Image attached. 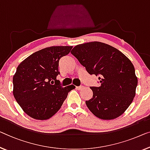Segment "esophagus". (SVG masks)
<instances>
[{
    "label": "esophagus",
    "mask_w": 150,
    "mask_h": 150,
    "mask_svg": "<svg viewBox=\"0 0 150 150\" xmlns=\"http://www.w3.org/2000/svg\"><path fill=\"white\" fill-rule=\"evenodd\" d=\"M76 88L77 89H79V90H81V89H83L84 88V86H77L76 87Z\"/></svg>",
    "instance_id": "esophagus-1"
}]
</instances>
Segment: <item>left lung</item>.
I'll use <instances>...</instances> for the list:
<instances>
[{"label":"left lung","instance_id":"8db88e82","mask_svg":"<svg viewBox=\"0 0 150 150\" xmlns=\"http://www.w3.org/2000/svg\"><path fill=\"white\" fill-rule=\"evenodd\" d=\"M71 53L90 75H99V87H90L93 97L89 110L103 120L117 118L132 103L137 77L131 61L118 49L100 42L75 46Z\"/></svg>","mask_w":150,"mask_h":150}]
</instances>
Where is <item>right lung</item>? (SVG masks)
<instances>
[{
	"instance_id": "1",
	"label": "right lung",
	"mask_w": 150,
	"mask_h": 150,
	"mask_svg": "<svg viewBox=\"0 0 150 150\" xmlns=\"http://www.w3.org/2000/svg\"><path fill=\"white\" fill-rule=\"evenodd\" d=\"M73 46H51L23 60L13 75V96L24 112L36 120H47L59 110L73 85H52L59 74V62Z\"/></svg>"
}]
</instances>
